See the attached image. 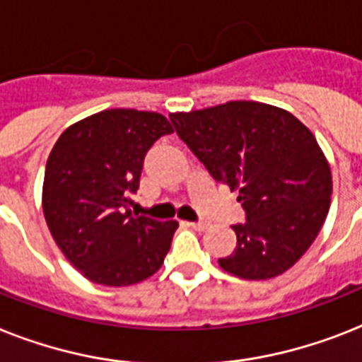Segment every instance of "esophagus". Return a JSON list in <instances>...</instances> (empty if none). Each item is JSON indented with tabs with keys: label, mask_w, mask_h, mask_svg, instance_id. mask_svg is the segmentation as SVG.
<instances>
[{
	"label": "esophagus",
	"mask_w": 362,
	"mask_h": 362,
	"mask_svg": "<svg viewBox=\"0 0 362 362\" xmlns=\"http://www.w3.org/2000/svg\"><path fill=\"white\" fill-rule=\"evenodd\" d=\"M186 225L191 228H195V230H206V227H208V223H204V221H189V223H186Z\"/></svg>",
	"instance_id": "1"
}]
</instances>
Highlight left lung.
<instances>
[{
	"label": "left lung",
	"instance_id": "8db88e82",
	"mask_svg": "<svg viewBox=\"0 0 362 362\" xmlns=\"http://www.w3.org/2000/svg\"><path fill=\"white\" fill-rule=\"evenodd\" d=\"M211 178L238 189L245 223L219 266L247 281L277 277L318 236L331 204V169L318 141L292 113L260 102L169 115Z\"/></svg>",
	"mask_w": 362,
	"mask_h": 362
}]
</instances>
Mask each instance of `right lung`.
I'll list each match as a JSON object with an SVG mask.
<instances>
[{"mask_svg":"<svg viewBox=\"0 0 362 362\" xmlns=\"http://www.w3.org/2000/svg\"><path fill=\"white\" fill-rule=\"evenodd\" d=\"M171 122L154 111L105 110L61 134L49 152L42 210L55 243L85 277L130 286L154 275L176 221L132 214L143 161Z\"/></svg>","mask_w":362,"mask_h":362,"instance_id":"1","label":"right lung"}]
</instances>
